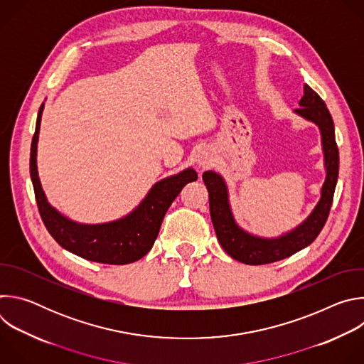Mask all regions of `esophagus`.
<instances>
[{"label": "esophagus", "instance_id": "1", "mask_svg": "<svg viewBox=\"0 0 364 364\" xmlns=\"http://www.w3.org/2000/svg\"><path fill=\"white\" fill-rule=\"evenodd\" d=\"M197 164L201 168H207V167L213 164V155L209 151H204V149L200 151L197 154Z\"/></svg>", "mask_w": 364, "mask_h": 364}]
</instances>
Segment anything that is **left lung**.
Listing matches in <instances>:
<instances>
[{
	"instance_id": "left-lung-1",
	"label": "left lung",
	"mask_w": 364,
	"mask_h": 364,
	"mask_svg": "<svg viewBox=\"0 0 364 364\" xmlns=\"http://www.w3.org/2000/svg\"><path fill=\"white\" fill-rule=\"evenodd\" d=\"M299 107L301 108L295 112L308 121L316 122L321 129L327 177L321 190V198L314 212L295 230L278 239H261L243 232L232 216L228 188L223 178L213 171H205L203 174V181L209 191L210 218L218 240L229 256L242 264L265 265L296 253L317 239L328 219L338 178V146L336 142L334 122L326 102L308 85L304 86V96L299 100Z\"/></svg>"
}]
</instances>
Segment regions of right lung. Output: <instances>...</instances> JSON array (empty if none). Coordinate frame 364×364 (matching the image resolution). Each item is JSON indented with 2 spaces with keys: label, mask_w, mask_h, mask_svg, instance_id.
<instances>
[{
  "label": "right lung",
  "mask_w": 364,
  "mask_h": 364,
  "mask_svg": "<svg viewBox=\"0 0 364 364\" xmlns=\"http://www.w3.org/2000/svg\"><path fill=\"white\" fill-rule=\"evenodd\" d=\"M41 112L43 105L38 109L31 141L30 176L38 213L46 229L62 247L87 261L108 265H125L138 261L151 250L168 207L187 183L197 180V173L187 168L157 183L136 209L121 220L95 226L77 225L63 218L47 203L38 180L36 154Z\"/></svg>",
  "instance_id": "1"
}]
</instances>
